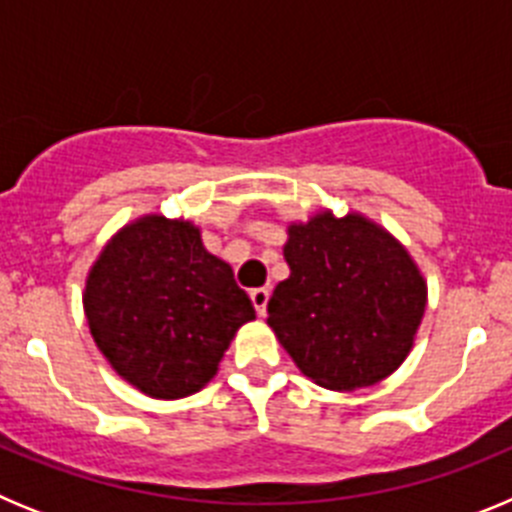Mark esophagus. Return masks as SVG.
I'll use <instances>...</instances> for the list:
<instances>
[{
  "instance_id": "obj_1",
  "label": "esophagus",
  "mask_w": 512,
  "mask_h": 512,
  "mask_svg": "<svg viewBox=\"0 0 512 512\" xmlns=\"http://www.w3.org/2000/svg\"><path fill=\"white\" fill-rule=\"evenodd\" d=\"M251 302H253V307H256V312H259V315H264L266 302H269V287L251 289Z\"/></svg>"
}]
</instances>
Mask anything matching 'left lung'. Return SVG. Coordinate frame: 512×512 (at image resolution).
Masks as SVG:
<instances>
[{"label":"left lung","mask_w":512,"mask_h":512,"mask_svg":"<svg viewBox=\"0 0 512 512\" xmlns=\"http://www.w3.org/2000/svg\"><path fill=\"white\" fill-rule=\"evenodd\" d=\"M289 279L266 312L305 377L328 390H359L392 374L413 346L425 282L408 251L359 215L292 225Z\"/></svg>","instance_id":"1"}]
</instances>
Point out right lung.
<instances>
[{
    "instance_id": "right-lung-1",
    "label": "right lung",
    "mask_w": 512,
    "mask_h": 512,
    "mask_svg": "<svg viewBox=\"0 0 512 512\" xmlns=\"http://www.w3.org/2000/svg\"><path fill=\"white\" fill-rule=\"evenodd\" d=\"M89 328L115 372L151 397H187L217 372L235 330L256 318L200 230L151 215L102 251L84 295Z\"/></svg>"
}]
</instances>
